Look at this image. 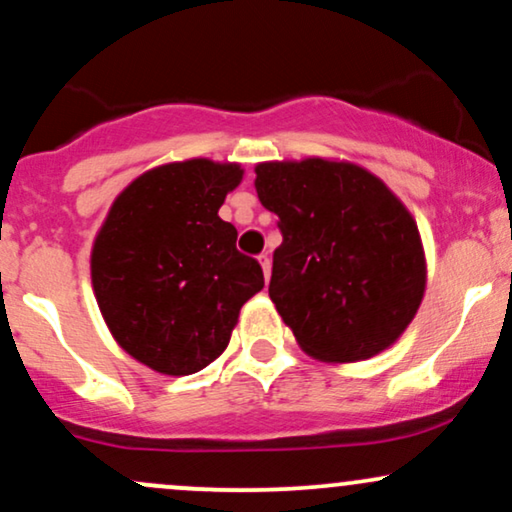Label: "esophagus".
Segmentation results:
<instances>
[{
    "instance_id": "obj_1",
    "label": "esophagus",
    "mask_w": 512,
    "mask_h": 512,
    "mask_svg": "<svg viewBox=\"0 0 512 512\" xmlns=\"http://www.w3.org/2000/svg\"><path fill=\"white\" fill-rule=\"evenodd\" d=\"M260 264H262V272H264V279L269 281V274H272V257L264 252V255H260Z\"/></svg>"
}]
</instances>
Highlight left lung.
<instances>
[{
  "mask_svg": "<svg viewBox=\"0 0 512 512\" xmlns=\"http://www.w3.org/2000/svg\"><path fill=\"white\" fill-rule=\"evenodd\" d=\"M262 207L279 216L272 298L305 354L351 363L407 330L426 289L419 228L387 185L325 158L255 168Z\"/></svg>",
  "mask_w": 512,
  "mask_h": 512,
  "instance_id": "obj_1",
  "label": "left lung"
}]
</instances>
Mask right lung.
Segmentation results:
<instances>
[{
  "label": "right lung",
  "mask_w": 512,
  "mask_h": 512,
  "mask_svg": "<svg viewBox=\"0 0 512 512\" xmlns=\"http://www.w3.org/2000/svg\"><path fill=\"white\" fill-rule=\"evenodd\" d=\"M240 180L238 163L209 158L158 166L120 192L98 231V308L115 342L158 373L207 368L262 291L260 262L238 252L236 226L219 216Z\"/></svg>",
  "instance_id": "1"
}]
</instances>
